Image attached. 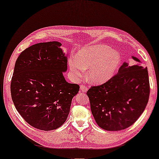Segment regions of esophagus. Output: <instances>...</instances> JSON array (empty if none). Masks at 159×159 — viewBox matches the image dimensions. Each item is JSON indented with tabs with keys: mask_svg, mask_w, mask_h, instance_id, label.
I'll return each instance as SVG.
<instances>
[{
	"mask_svg": "<svg viewBox=\"0 0 159 159\" xmlns=\"http://www.w3.org/2000/svg\"><path fill=\"white\" fill-rule=\"evenodd\" d=\"M88 90V88L87 87H85L84 85H81L80 86V92H87Z\"/></svg>",
	"mask_w": 159,
	"mask_h": 159,
	"instance_id": "obj_1",
	"label": "esophagus"
}]
</instances>
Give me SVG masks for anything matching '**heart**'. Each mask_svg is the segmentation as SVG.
Wrapping results in <instances>:
<instances>
[{
  "label": "heart",
  "mask_w": 159,
  "mask_h": 159,
  "mask_svg": "<svg viewBox=\"0 0 159 159\" xmlns=\"http://www.w3.org/2000/svg\"><path fill=\"white\" fill-rule=\"evenodd\" d=\"M120 62V54L102 44L83 48L77 53L76 58L68 59L69 68L73 79L80 80L84 70L88 68L86 77L93 84H102L111 80Z\"/></svg>",
  "instance_id": "heart-1"
}]
</instances>
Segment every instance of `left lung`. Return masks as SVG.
I'll return each instance as SVG.
<instances>
[{
  "label": "left lung",
  "mask_w": 159,
  "mask_h": 159,
  "mask_svg": "<svg viewBox=\"0 0 159 159\" xmlns=\"http://www.w3.org/2000/svg\"><path fill=\"white\" fill-rule=\"evenodd\" d=\"M136 64L124 62L108 82L88 90L91 111L101 128L122 130L134 123L149 101L150 87L147 67L132 56Z\"/></svg>",
  "instance_id": "1"
}]
</instances>
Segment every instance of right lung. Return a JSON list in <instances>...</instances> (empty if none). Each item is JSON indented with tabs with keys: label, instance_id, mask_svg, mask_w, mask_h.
<instances>
[{
	"label": "right lung",
	"instance_id": "1",
	"mask_svg": "<svg viewBox=\"0 0 159 159\" xmlns=\"http://www.w3.org/2000/svg\"><path fill=\"white\" fill-rule=\"evenodd\" d=\"M58 41L34 44L15 65L10 91L18 113L30 125L49 131L61 127L69 115L80 86L67 82V55Z\"/></svg>",
	"mask_w": 159,
	"mask_h": 159
}]
</instances>
